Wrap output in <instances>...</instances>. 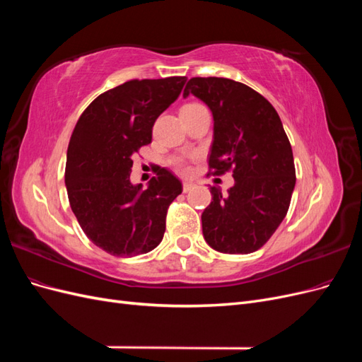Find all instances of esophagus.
Segmentation results:
<instances>
[{
  "label": "esophagus",
  "instance_id": "1",
  "mask_svg": "<svg viewBox=\"0 0 362 362\" xmlns=\"http://www.w3.org/2000/svg\"><path fill=\"white\" fill-rule=\"evenodd\" d=\"M194 187V182H192V181H184L182 182V190L184 192H189V190H192Z\"/></svg>",
  "mask_w": 362,
  "mask_h": 362
}]
</instances>
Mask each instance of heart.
<instances>
[{"mask_svg": "<svg viewBox=\"0 0 362 362\" xmlns=\"http://www.w3.org/2000/svg\"><path fill=\"white\" fill-rule=\"evenodd\" d=\"M201 108H205L204 105L201 104H196V103H190V104H185L181 107V115L184 113H190V112H196V110H201ZM181 166V164H180Z\"/></svg>", "mask_w": 362, "mask_h": 362, "instance_id": "heart-1", "label": "heart"}]
</instances>
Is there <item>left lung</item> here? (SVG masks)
I'll use <instances>...</instances> for the list:
<instances>
[{"instance_id": "1", "label": "left lung", "mask_w": 362, "mask_h": 362, "mask_svg": "<svg viewBox=\"0 0 362 362\" xmlns=\"http://www.w3.org/2000/svg\"><path fill=\"white\" fill-rule=\"evenodd\" d=\"M194 95L213 115L208 164L214 175L233 169L234 185L202 213L205 242L222 254H250L286 217L296 184L293 151L281 119L264 96L228 78L189 80L182 96Z\"/></svg>"}]
</instances>
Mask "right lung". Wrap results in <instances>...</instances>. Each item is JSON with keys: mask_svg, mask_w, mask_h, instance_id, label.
Here are the masks:
<instances>
[{"mask_svg": "<svg viewBox=\"0 0 362 362\" xmlns=\"http://www.w3.org/2000/svg\"><path fill=\"white\" fill-rule=\"evenodd\" d=\"M185 81H127L92 101L74 128L64 170L69 204L87 238L107 254L136 257L163 240L168 208L182 184L158 168L144 189L129 173L133 156L151 144L156 119L177 101Z\"/></svg>", "mask_w": 362, "mask_h": 362, "instance_id": "1", "label": "right lung"}]
</instances>
